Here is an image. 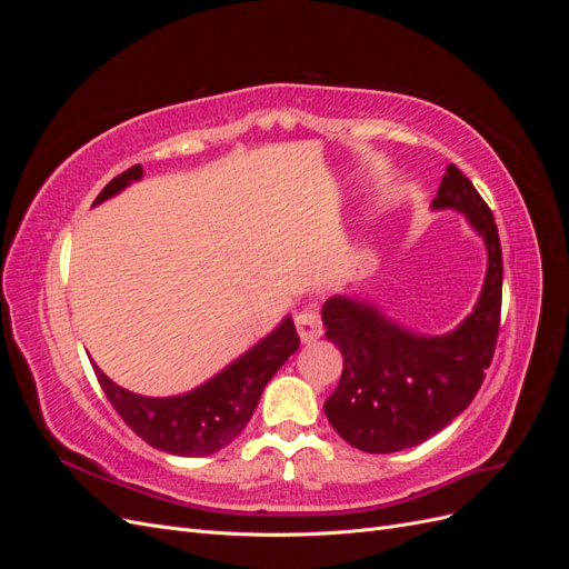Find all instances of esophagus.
<instances>
[{"label": "esophagus", "instance_id": "esophagus-1", "mask_svg": "<svg viewBox=\"0 0 569 569\" xmlns=\"http://www.w3.org/2000/svg\"><path fill=\"white\" fill-rule=\"evenodd\" d=\"M295 320H297V330H299L301 341H316L322 335V322H320L318 311H313V308H303V311H299V316Z\"/></svg>", "mask_w": 569, "mask_h": 569}]
</instances>
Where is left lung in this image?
Masks as SVG:
<instances>
[{
    "instance_id": "obj_1",
    "label": "left lung",
    "mask_w": 569,
    "mask_h": 569,
    "mask_svg": "<svg viewBox=\"0 0 569 569\" xmlns=\"http://www.w3.org/2000/svg\"><path fill=\"white\" fill-rule=\"evenodd\" d=\"M432 206L468 216L489 251L479 301L458 330L420 337L349 297H332L322 306L325 337L343 358L341 380L325 401L327 420L343 441L366 453L403 451L441 432L472 403L493 358L503 289L493 213L453 163Z\"/></svg>"
}]
</instances>
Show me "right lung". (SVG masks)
I'll return each mask as SVG.
<instances>
[{
    "label": "right lung",
    "instance_id": "obj_1",
    "mask_svg": "<svg viewBox=\"0 0 569 569\" xmlns=\"http://www.w3.org/2000/svg\"><path fill=\"white\" fill-rule=\"evenodd\" d=\"M142 178V166H132L116 176L94 206L118 194L132 180ZM299 349V335L291 318H284L274 332L234 363L218 372L213 380L182 396L149 399L111 382L94 363V375L107 399L123 422L149 446L173 456H211L237 439L251 420L258 399L270 377Z\"/></svg>",
    "mask_w": 569,
    "mask_h": 569
}]
</instances>
